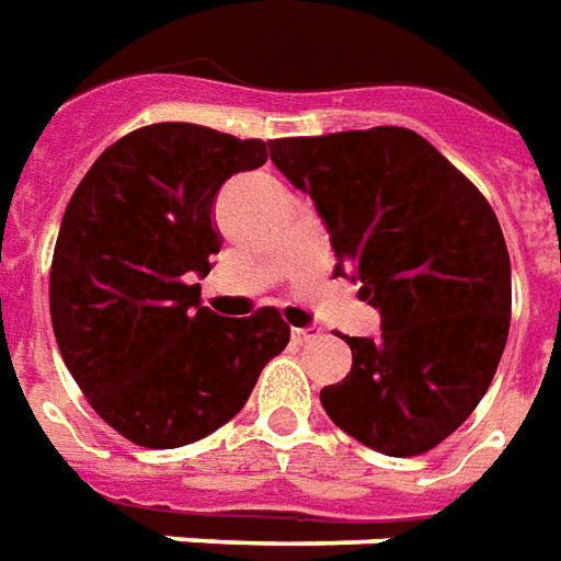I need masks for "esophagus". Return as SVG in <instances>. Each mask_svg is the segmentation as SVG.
<instances>
[{
	"instance_id": "esophagus-1",
	"label": "esophagus",
	"mask_w": 561,
	"mask_h": 561,
	"mask_svg": "<svg viewBox=\"0 0 561 561\" xmlns=\"http://www.w3.org/2000/svg\"><path fill=\"white\" fill-rule=\"evenodd\" d=\"M291 339L294 344H312L321 339V330H314V327H294Z\"/></svg>"
}]
</instances>
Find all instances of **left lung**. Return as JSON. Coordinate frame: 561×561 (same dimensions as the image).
Returning <instances> with one entry per match:
<instances>
[{
  "instance_id": "obj_1",
  "label": "left lung",
  "mask_w": 561,
  "mask_h": 561,
  "mask_svg": "<svg viewBox=\"0 0 561 561\" xmlns=\"http://www.w3.org/2000/svg\"><path fill=\"white\" fill-rule=\"evenodd\" d=\"M270 160L309 193L335 276L380 312L377 339H347L354 365L321 404L392 458L434 449L488 392L512 321V261L491 205L408 127L273 139Z\"/></svg>"
}]
</instances>
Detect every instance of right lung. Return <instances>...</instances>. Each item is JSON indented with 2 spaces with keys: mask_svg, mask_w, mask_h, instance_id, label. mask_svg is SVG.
Listing matches in <instances>:
<instances>
[{
  "mask_svg": "<svg viewBox=\"0 0 561 561\" xmlns=\"http://www.w3.org/2000/svg\"><path fill=\"white\" fill-rule=\"evenodd\" d=\"M267 145L151 124L110 145L70 196L49 270L53 333L94 413L136 446L214 434L291 339L276 309L222 318L196 285L222 247L219 186L267 163Z\"/></svg>",
  "mask_w": 561,
  "mask_h": 561,
  "instance_id": "1",
  "label": "right lung"
}]
</instances>
